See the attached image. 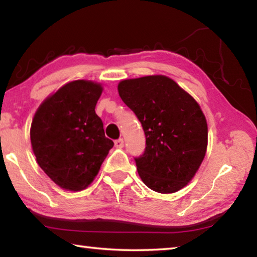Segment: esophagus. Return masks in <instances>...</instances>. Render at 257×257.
Returning <instances> with one entry per match:
<instances>
[{"label": "esophagus", "mask_w": 257, "mask_h": 257, "mask_svg": "<svg viewBox=\"0 0 257 257\" xmlns=\"http://www.w3.org/2000/svg\"><path fill=\"white\" fill-rule=\"evenodd\" d=\"M115 147H116V148H123V147H124L123 139H117V140L115 141Z\"/></svg>", "instance_id": "1"}]
</instances>
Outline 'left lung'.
Segmentation results:
<instances>
[{
  "instance_id": "obj_1",
  "label": "left lung",
  "mask_w": 257,
  "mask_h": 257,
  "mask_svg": "<svg viewBox=\"0 0 257 257\" xmlns=\"http://www.w3.org/2000/svg\"><path fill=\"white\" fill-rule=\"evenodd\" d=\"M118 93L145 131V153L134 158L144 183L161 193L186 187L207 148V123L197 101L163 75L125 79Z\"/></svg>"
}]
</instances>
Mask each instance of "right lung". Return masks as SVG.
<instances>
[{"label":"right lung","mask_w":257,"mask_h":257,"mask_svg":"<svg viewBox=\"0 0 257 257\" xmlns=\"http://www.w3.org/2000/svg\"><path fill=\"white\" fill-rule=\"evenodd\" d=\"M101 93L98 83H67L43 101L33 118L31 142L36 161L66 190L89 187L113 146L94 110Z\"/></svg>","instance_id":"right-lung-1"}]
</instances>
